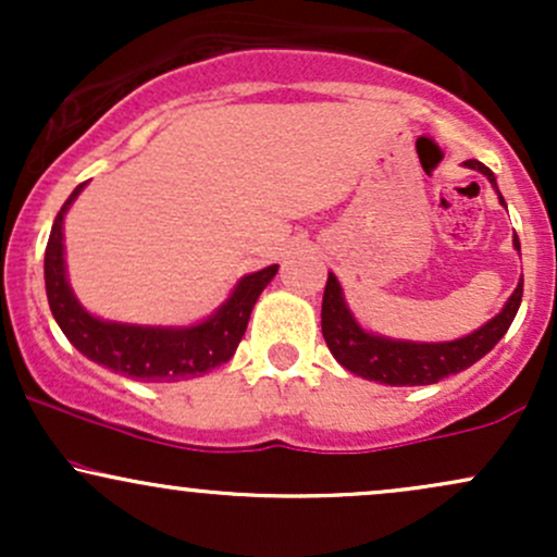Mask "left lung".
<instances>
[{
  "instance_id": "8db88e82",
  "label": "left lung",
  "mask_w": 557,
  "mask_h": 557,
  "mask_svg": "<svg viewBox=\"0 0 557 557\" xmlns=\"http://www.w3.org/2000/svg\"><path fill=\"white\" fill-rule=\"evenodd\" d=\"M466 168L479 170L487 175V181L495 185V175L490 168H484L476 159L463 162ZM497 188V185H495ZM503 201V196H500ZM505 203V201H503ZM521 251L519 238L513 240ZM523 296V277L513 296L508 298L505 309L495 319H490L484 327H479L471 335L453 343H406V341H387V337L369 335L359 327L354 314L348 311L343 300L341 283L330 272L327 285H324L322 298V335L327 341L337 361L348 372L363 376V380L385 382V385H434L445 376L463 372L471 363H476L484 354L495 348V343L508 332L516 311L521 306Z\"/></svg>"
}]
</instances>
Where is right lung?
<instances>
[{"instance_id":"right-lung-1","label":"right lung","mask_w":557,"mask_h":557,"mask_svg":"<svg viewBox=\"0 0 557 557\" xmlns=\"http://www.w3.org/2000/svg\"><path fill=\"white\" fill-rule=\"evenodd\" d=\"M83 185L86 183H81L57 212L47 253H44L49 309L67 341L91 361L140 382L188 380V376L207 374L209 369L233 359L243 332L248 327L253 304L277 274V264L246 274L233 296L227 298V304L196 327L168 330L101 322L83 311V306L75 300L65 277V259H62V220Z\"/></svg>"}]
</instances>
